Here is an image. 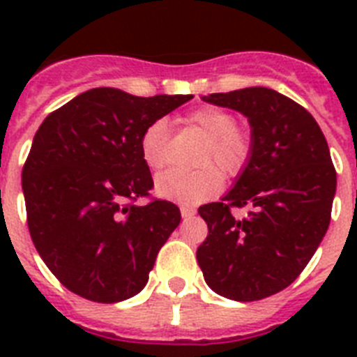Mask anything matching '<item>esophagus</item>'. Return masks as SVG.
<instances>
[{"label":"esophagus","mask_w":357,"mask_h":357,"mask_svg":"<svg viewBox=\"0 0 357 357\" xmlns=\"http://www.w3.org/2000/svg\"><path fill=\"white\" fill-rule=\"evenodd\" d=\"M181 213L182 218H193L197 214V209L193 206H188V204H182L181 206Z\"/></svg>","instance_id":"obj_1"}]
</instances>
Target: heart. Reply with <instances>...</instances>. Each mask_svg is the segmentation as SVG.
I'll return each mask as SVG.
<instances>
[{
	"instance_id": "1",
	"label": "heart",
	"mask_w": 357,
	"mask_h": 357,
	"mask_svg": "<svg viewBox=\"0 0 357 357\" xmlns=\"http://www.w3.org/2000/svg\"><path fill=\"white\" fill-rule=\"evenodd\" d=\"M189 127L206 135L195 172L169 169L157 176L155 189L160 197L184 204H198L216 197L223 188V174L236 176L245 169L252 157V134L236 123L232 112L220 107L206 105L185 116ZM141 157L153 172L168 162V125L164 119L150 123L141 134Z\"/></svg>"
}]
</instances>
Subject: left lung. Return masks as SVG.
Wrapping results in <instances>:
<instances>
[{
    "label": "left lung",
    "mask_w": 357,
    "mask_h": 357,
    "mask_svg": "<svg viewBox=\"0 0 357 357\" xmlns=\"http://www.w3.org/2000/svg\"><path fill=\"white\" fill-rule=\"evenodd\" d=\"M204 100L247 116L252 157L234 188L198 209L209 234L197 250L207 286L238 302L288 288L327 232L336 169L318 123L291 98L268 87L214 93ZM248 206L236 220L229 211Z\"/></svg>",
    "instance_id": "8db88e82"
}]
</instances>
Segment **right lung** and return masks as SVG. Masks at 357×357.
Segmentation results:
<instances>
[{"instance_id":"obj_1","label":"right lung","mask_w":357,"mask_h":357,"mask_svg":"<svg viewBox=\"0 0 357 357\" xmlns=\"http://www.w3.org/2000/svg\"><path fill=\"white\" fill-rule=\"evenodd\" d=\"M191 98L96 87L43 121L23 168L28 229L69 291L112 304L146 286L181 211L166 200L134 204L153 188L141 134Z\"/></svg>"}]
</instances>
